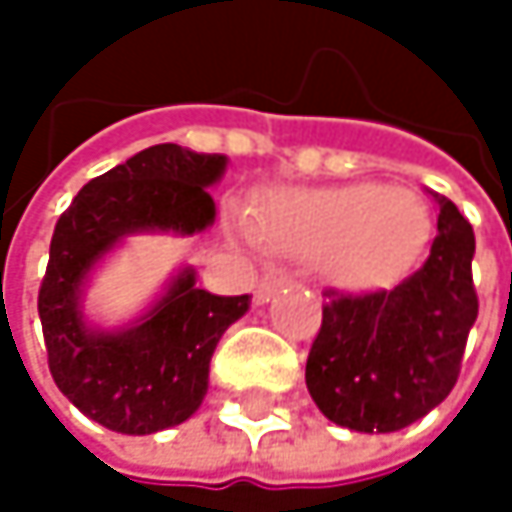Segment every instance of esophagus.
<instances>
[{
    "label": "esophagus",
    "mask_w": 512,
    "mask_h": 512,
    "mask_svg": "<svg viewBox=\"0 0 512 512\" xmlns=\"http://www.w3.org/2000/svg\"><path fill=\"white\" fill-rule=\"evenodd\" d=\"M284 284H290V278H287L284 272H266V275L260 278V284H257V302H269L272 293H275L278 287H284Z\"/></svg>",
    "instance_id": "1"
}]
</instances>
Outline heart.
I'll use <instances>...</instances> for the list:
<instances>
[{
    "label": "heart",
    "instance_id": "heart-1",
    "mask_svg": "<svg viewBox=\"0 0 512 512\" xmlns=\"http://www.w3.org/2000/svg\"><path fill=\"white\" fill-rule=\"evenodd\" d=\"M255 234L281 255L320 257L332 284L370 287L415 257L427 213L415 195L373 183L275 189L257 207Z\"/></svg>",
    "mask_w": 512,
    "mask_h": 512
}]
</instances>
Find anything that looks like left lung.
I'll use <instances>...</instances> for the list:
<instances>
[{
  "label": "left lung",
  "mask_w": 512,
  "mask_h": 512,
  "mask_svg": "<svg viewBox=\"0 0 512 512\" xmlns=\"http://www.w3.org/2000/svg\"><path fill=\"white\" fill-rule=\"evenodd\" d=\"M439 234L421 269L391 290L338 296L323 305L305 385L317 409L356 433H394L436 409L460 376L477 320L471 281L474 231L454 201L430 192Z\"/></svg>",
  "instance_id": "1"
}]
</instances>
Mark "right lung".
Returning <instances> with one entry per match:
<instances>
[{"label": "right lung", "mask_w": 512, "mask_h": 512, "mask_svg": "<svg viewBox=\"0 0 512 512\" xmlns=\"http://www.w3.org/2000/svg\"><path fill=\"white\" fill-rule=\"evenodd\" d=\"M228 156L154 145L94 177L61 213L38 293L50 373L91 421L151 436L192 418L207 394L210 358L252 296H216L183 266L154 305L121 329H100L82 311L94 266L133 234L192 237L216 222L210 186Z\"/></svg>", "instance_id": "add662e5"}]
</instances>
